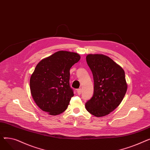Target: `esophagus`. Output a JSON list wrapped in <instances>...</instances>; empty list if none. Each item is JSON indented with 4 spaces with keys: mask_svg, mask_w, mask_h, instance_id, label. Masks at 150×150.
Masks as SVG:
<instances>
[{
    "mask_svg": "<svg viewBox=\"0 0 150 150\" xmlns=\"http://www.w3.org/2000/svg\"><path fill=\"white\" fill-rule=\"evenodd\" d=\"M81 91H82V90H81V88H80V89H77V91H76V92H77V93L78 94V95H81Z\"/></svg>",
    "mask_w": 150,
    "mask_h": 150,
    "instance_id": "1",
    "label": "esophagus"
}]
</instances>
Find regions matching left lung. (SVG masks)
Wrapping results in <instances>:
<instances>
[{
  "mask_svg": "<svg viewBox=\"0 0 150 150\" xmlns=\"http://www.w3.org/2000/svg\"><path fill=\"white\" fill-rule=\"evenodd\" d=\"M86 61L93 76V97L85 104L94 116L103 117L112 112L127 91L125 71L111 58L102 54H89Z\"/></svg>",
  "mask_w": 150,
  "mask_h": 150,
  "instance_id": "8db88e82",
  "label": "left lung"
}]
</instances>
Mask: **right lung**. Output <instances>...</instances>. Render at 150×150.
I'll list each match as a JSON object with an SVG mask.
<instances>
[{"label": "right lung", "instance_id": "right-lung-1", "mask_svg": "<svg viewBox=\"0 0 150 150\" xmlns=\"http://www.w3.org/2000/svg\"><path fill=\"white\" fill-rule=\"evenodd\" d=\"M81 57L75 52L60 50L39 62L30 80L32 97L37 106L51 115L67 109L74 96L70 87V69Z\"/></svg>", "mask_w": 150, "mask_h": 150}]
</instances>
